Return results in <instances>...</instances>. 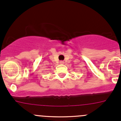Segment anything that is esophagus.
Listing matches in <instances>:
<instances>
[{"label": "esophagus", "mask_w": 121, "mask_h": 121, "mask_svg": "<svg viewBox=\"0 0 121 121\" xmlns=\"http://www.w3.org/2000/svg\"><path fill=\"white\" fill-rule=\"evenodd\" d=\"M60 63L61 64H64V61H60Z\"/></svg>", "instance_id": "34e87169"}]
</instances>
